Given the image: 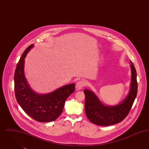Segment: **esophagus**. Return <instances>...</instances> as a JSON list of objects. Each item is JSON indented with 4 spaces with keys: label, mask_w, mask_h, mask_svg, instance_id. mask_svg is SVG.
Listing matches in <instances>:
<instances>
[{
    "label": "esophagus",
    "mask_w": 149,
    "mask_h": 149,
    "mask_svg": "<svg viewBox=\"0 0 149 149\" xmlns=\"http://www.w3.org/2000/svg\"><path fill=\"white\" fill-rule=\"evenodd\" d=\"M86 85L85 81L83 80H79L76 84V88L77 90H80L81 89H82L84 86H85Z\"/></svg>",
    "instance_id": "34e87169"
}]
</instances>
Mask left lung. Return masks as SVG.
<instances>
[{"mask_svg":"<svg viewBox=\"0 0 149 149\" xmlns=\"http://www.w3.org/2000/svg\"><path fill=\"white\" fill-rule=\"evenodd\" d=\"M132 77L130 90L126 98L120 104L114 106H104L94 93L85 89V112L89 120L98 126H107L118 123L129 113L137 93V74L135 66L131 61Z\"/></svg>","mask_w":149,"mask_h":149,"instance_id":"obj_1","label":"left lung"}]
</instances>
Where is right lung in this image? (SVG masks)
<instances>
[{"mask_svg":"<svg viewBox=\"0 0 149 149\" xmlns=\"http://www.w3.org/2000/svg\"><path fill=\"white\" fill-rule=\"evenodd\" d=\"M32 44L23 53L14 72V92L17 102L23 111L35 120L49 122L56 120L62 113L64 104L75 91V84L64 85L46 94H39L29 87L24 77V58Z\"/></svg>","mask_w":149,"mask_h":149,"instance_id":"1","label":"right lung"}]
</instances>
